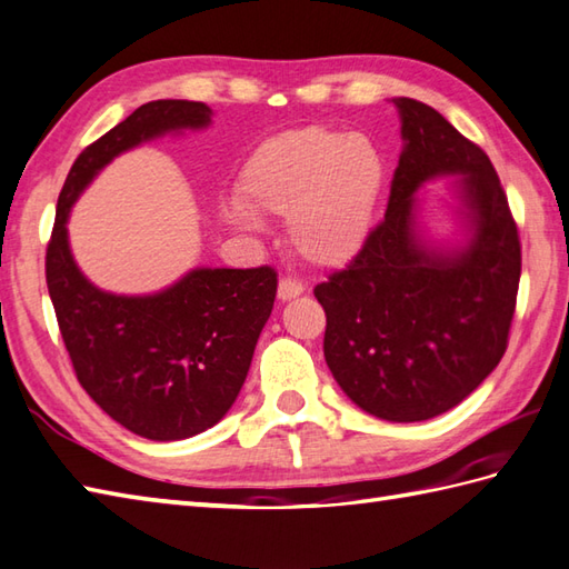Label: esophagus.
<instances>
[{
	"instance_id": "1",
	"label": "esophagus",
	"mask_w": 569,
	"mask_h": 569,
	"mask_svg": "<svg viewBox=\"0 0 569 569\" xmlns=\"http://www.w3.org/2000/svg\"><path fill=\"white\" fill-rule=\"evenodd\" d=\"M301 292H305V284L297 282V280H292V277H282V280H280V287H277V297H280L282 301L295 299V297H299Z\"/></svg>"
}]
</instances>
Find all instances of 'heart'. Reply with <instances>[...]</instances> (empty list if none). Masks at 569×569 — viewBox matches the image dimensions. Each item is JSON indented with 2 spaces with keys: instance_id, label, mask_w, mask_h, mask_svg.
<instances>
[{
  "instance_id": "heart-1",
  "label": "heart",
  "mask_w": 569,
  "mask_h": 569,
  "mask_svg": "<svg viewBox=\"0 0 569 569\" xmlns=\"http://www.w3.org/2000/svg\"><path fill=\"white\" fill-rule=\"evenodd\" d=\"M382 181L386 167L368 137L297 127L252 149L238 177L240 201H230L223 218L242 230L258 228V216L287 218L299 258L336 268L363 248Z\"/></svg>"
}]
</instances>
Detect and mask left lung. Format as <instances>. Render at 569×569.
Wrapping results in <instances>:
<instances>
[{
	"label": "left lung",
	"mask_w": 569,
	"mask_h": 569,
	"mask_svg": "<svg viewBox=\"0 0 569 569\" xmlns=\"http://www.w3.org/2000/svg\"><path fill=\"white\" fill-rule=\"evenodd\" d=\"M405 149L386 218L343 270L315 287L327 315L323 358L358 408L420 422L477 390L508 349L520 238L498 173L479 144L420 100H396ZM459 172L475 238L459 253L423 248L411 193Z\"/></svg>",
	"instance_id": "1"
}]
</instances>
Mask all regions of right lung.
<instances>
[{"label":"right lung","instance_id":"obj_1","mask_svg":"<svg viewBox=\"0 0 569 569\" xmlns=\"http://www.w3.org/2000/svg\"><path fill=\"white\" fill-rule=\"evenodd\" d=\"M211 122L191 100H152L88 144L58 193L46 284L66 351L88 396L127 430L173 442L213 427L246 382L277 295L270 264L193 270L152 297L92 287L68 250L66 220L90 179L124 149Z\"/></svg>","mask_w":569,"mask_h":569}]
</instances>
